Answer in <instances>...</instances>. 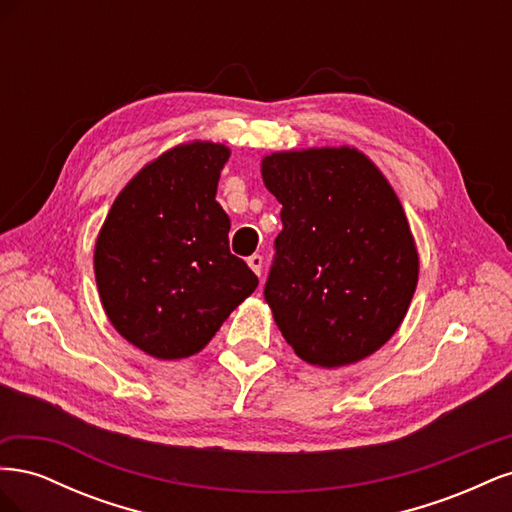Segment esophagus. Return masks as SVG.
<instances>
[{
  "label": "esophagus",
  "mask_w": 512,
  "mask_h": 512,
  "mask_svg": "<svg viewBox=\"0 0 512 512\" xmlns=\"http://www.w3.org/2000/svg\"><path fill=\"white\" fill-rule=\"evenodd\" d=\"M247 265H250V269L260 277V271H262V256L260 254H252L250 258H247Z\"/></svg>",
  "instance_id": "34e87169"
}]
</instances>
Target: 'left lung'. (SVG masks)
Here are the masks:
<instances>
[{"label":"left lung","mask_w":512,"mask_h":512,"mask_svg":"<svg viewBox=\"0 0 512 512\" xmlns=\"http://www.w3.org/2000/svg\"><path fill=\"white\" fill-rule=\"evenodd\" d=\"M262 181L282 203L265 299L284 339L327 369L374 354L399 329L418 282L391 183L354 147L271 153Z\"/></svg>","instance_id":"obj_1"}]
</instances>
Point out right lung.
<instances>
[{"label": "right lung", "instance_id": "obj_1", "mask_svg": "<svg viewBox=\"0 0 512 512\" xmlns=\"http://www.w3.org/2000/svg\"><path fill=\"white\" fill-rule=\"evenodd\" d=\"M230 149L177 145L149 162L108 211L94 271L104 312L121 337L153 359L203 350L258 286L230 254V220L215 200Z\"/></svg>", "mask_w": 512, "mask_h": 512}]
</instances>
